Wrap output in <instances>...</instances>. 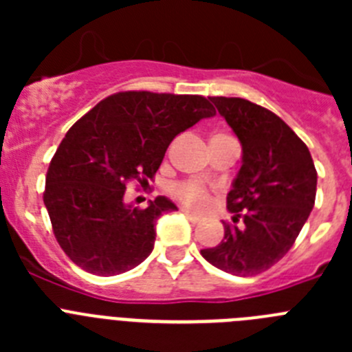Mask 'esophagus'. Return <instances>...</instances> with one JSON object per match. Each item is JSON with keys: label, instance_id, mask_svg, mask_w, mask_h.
I'll list each match as a JSON object with an SVG mask.
<instances>
[{"label": "esophagus", "instance_id": "1", "mask_svg": "<svg viewBox=\"0 0 352 352\" xmlns=\"http://www.w3.org/2000/svg\"><path fill=\"white\" fill-rule=\"evenodd\" d=\"M183 213L186 214V219L190 220V222H194V223H197L199 220H201V217H199V214L192 213V211H188V210H183Z\"/></svg>", "mask_w": 352, "mask_h": 352}]
</instances>
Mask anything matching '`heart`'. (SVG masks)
<instances>
[{"mask_svg": "<svg viewBox=\"0 0 352 352\" xmlns=\"http://www.w3.org/2000/svg\"><path fill=\"white\" fill-rule=\"evenodd\" d=\"M174 194L190 208H204L210 201V188L203 182H185L174 185Z\"/></svg>", "mask_w": 352, "mask_h": 352, "instance_id": "1", "label": "heart"}]
</instances>
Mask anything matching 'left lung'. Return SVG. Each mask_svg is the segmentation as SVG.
I'll return each mask as SVG.
<instances>
[{"label":"left lung","mask_w":352,"mask_h":352,"mask_svg":"<svg viewBox=\"0 0 352 352\" xmlns=\"http://www.w3.org/2000/svg\"><path fill=\"white\" fill-rule=\"evenodd\" d=\"M210 100L241 144V167L227 194L234 223H223L222 241L201 256L226 273L259 275L287 254L309 219L316 167L305 142L272 111L245 98Z\"/></svg>","instance_id":"1"}]
</instances>
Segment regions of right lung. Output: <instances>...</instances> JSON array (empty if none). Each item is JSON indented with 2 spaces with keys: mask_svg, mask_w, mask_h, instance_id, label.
Wrapping results in <instances>:
<instances>
[{
  "mask_svg": "<svg viewBox=\"0 0 352 352\" xmlns=\"http://www.w3.org/2000/svg\"><path fill=\"white\" fill-rule=\"evenodd\" d=\"M211 116L204 96L125 91L107 96L68 130L49 166L43 204L72 263L111 276L151 254L157 219L178 208L164 195L144 210L133 208L125 203L126 186L148 185L173 139Z\"/></svg>",
  "mask_w": 352,
  "mask_h": 352,
  "instance_id": "add662e5",
  "label": "right lung"
}]
</instances>
